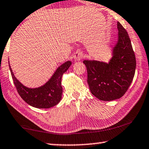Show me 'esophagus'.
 I'll list each match as a JSON object with an SVG mask.
<instances>
[{
	"label": "esophagus",
	"instance_id": "1",
	"mask_svg": "<svg viewBox=\"0 0 149 149\" xmlns=\"http://www.w3.org/2000/svg\"><path fill=\"white\" fill-rule=\"evenodd\" d=\"M84 57H85V55H84V54L82 52L78 51V52H77L76 53H75L74 58L76 59L77 60H80Z\"/></svg>",
	"mask_w": 149,
	"mask_h": 149
}]
</instances>
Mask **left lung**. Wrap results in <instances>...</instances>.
I'll return each instance as SVG.
<instances>
[{
  "instance_id": "8db88e82",
  "label": "left lung",
  "mask_w": 149,
  "mask_h": 149,
  "mask_svg": "<svg viewBox=\"0 0 149 149\" xmlns=\"http://www.w3.org/2000/svg\"><path fill=\"white\" fill-rule=\"evenodd\" d=\"M118 41L108 64L84 60L87 83L91 93L101 101L119 99L126 93L135 74L136 57L130 39L124 27L118 22Z\"/></svg>"
}]
</instances>
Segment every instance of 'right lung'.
<instances>
[{
  "mask_svg": "<svg viewBox=\"0 0 149 149\" xmlns=\"http://www.w3.org/2000/svg\"><path fill=\"white\" fill-rule=\"evenodd\" d=\"M70 65V61L62 64L57 68L48 82L42 87L36 89H29L23 85L15 77L10 64L9 68L15 86L21 97L34 107L47 109L57 105L61 100L62 93L61 78Z\"/></svg>",
  "mask_w": 149,
  "mask_h": 149,
  "instance_id": "right-lung-1",
  "label": "right lung"
}]
</instances>
